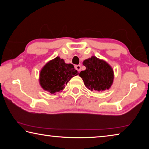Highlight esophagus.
I'll list each match as a JSON object with an SVG mask.
<instances>
[{
    "instance_id": "esophagus-1",
    "label": "esophagus",
    "mask_w": 149,
    "mask_h": 149,
    "mask_svg": "<svg viewBox=\"0 0 149 149\" xmlns=\"http://www.w3.org/2000/svg\"><path fill=\"white\" fill-rule=\"evenodd\" d=\"M75 69H76L78 72H80L81 71V65H75Z\"/></svg>"
}]
</instances>
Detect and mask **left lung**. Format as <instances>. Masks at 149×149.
<instances>
[{"instance_id": "left-lung-1", "label": "left lung", "mask_w": 149, "mask_h": 149, "mask_svg": "<svg viewBox=\"0 0 149 149\" xmlns=\"http://www.w3.org/2000/svg\"><path fill=\"white\" fill-rule=\"evenodd\" d=\"M86 70L79 73L85 85L91 91H104L111 87L114 80V72L104 60L95 56L85 60L83 62Z\"/></svg>"}]
</instances>
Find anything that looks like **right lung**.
<instances>
[{
  "label": "right lung",
  "instance_id": "1",
  "mask_svg": "<svg viewBox=\"0 0 149 149\" xmlns=\"http://www.w3.org/2000/svg\"><path fill=\"white\" fill-rule=\"evenodd\" d=\"M78 72L72 64H65L59 57L51 60L42 68L39 82L45 90L51 94L64 89L65 85Z\"/></svg>",
  "mask_w": 149,
  "mask_h": 149
}]
</instances>
